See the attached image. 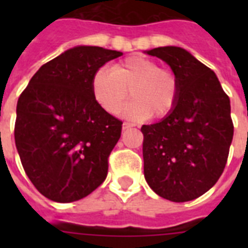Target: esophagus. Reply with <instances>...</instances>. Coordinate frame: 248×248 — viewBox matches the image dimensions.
Segmentation results:
<instances>
[{
	"mask_svg": "<svg viewBox=\"0 0 248 248\" xmlns=\"http://www.w3.org/2000/svg\"><path fill=\"white\" fill-rule=\"evenodd\" d=\"M134 126H135V124H131V122H124V126H122V127H124V130H127V128H131L134 127Z\"/></svg>",
	"mask_w": 248,
	"mask_h": 248,
	"instance_id": "esophagus-1",
	"label": "esophagus"
}]
</instances>
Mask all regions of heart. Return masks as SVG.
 Here are the masks:
<instances>
[{
	"label": "heart",
	"instance_id": "b5f03b06",
	"mask_svg": "<svg viewBox=\"0 0 248 248\" xmlns=\"http://www.w3.org/2000/svg\"><path fill=\"white\" fill-rule=\"evenodd\" d=\"M97 103L110 114H116L131 96L135 100L126 108L131 118H165L176 108L180 81L173 71L161 68L144 56H130L109 68H99L91 81Z\"/></svg>",
	"mask_w": 248,
	"mask_h": 248
}]
</instances>
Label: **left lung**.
Wrapping results in <instances>:
<instances>
[{
	"instance_id": "left-lung-1",
	"label": "left lung",
	"mask_w": 248,
	"mask_h": 248,
	"mask_svg": "<svg viewBox=\"0 0 248 248\" xmlns=\"http://www.w3.org/2000/svg\"><path fill=\"white\" fill-rule=\"evenodd\" d=\"M147 54L176 73L180 95L171 114L141 127L144 176L162 198L196 200L216 184L227 165L234 132L231 100L215 73L184 48L166 46Z\"/></svg>"
}]
</instances>
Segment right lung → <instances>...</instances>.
Here are the masks:
<instances>
[{"label":"right lung","instance_id":"add662e5","mask_svg":"<svg viewBox=\"0 0 248 248\" xmlns=\"http://www.w3.org/2000/svg\"><path fill=\"white\" fill-rule=\"evenodd\" d=\"M122 52L77 46L37 71L16 105L15 144L27 176L60 203L89 196L105 180L122 121L93 96V73Z\"/></svg>","mask_w":248,"mask_h":248}]
</instances>
